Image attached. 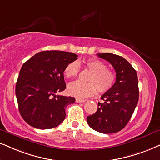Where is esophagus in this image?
<instances>
[{"label":"esophagus","mask_w":160,"mask_h":160,"mask_svg":"<svg viewBox=\"0 0 160 160\" xmlns=\"http://www.w3.org/2000/svg\"><path fill=\"white\" fill-rule=\"evenodd\" d=\"M86 100H82V99H79V98L76 99L77 102H86Z\"/></svg>","instance_id":"esophagus-1"}]
</instances>
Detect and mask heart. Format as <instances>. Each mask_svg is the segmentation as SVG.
I'll list each match as a JSON object with an SVG mask.
<instances>
[{
  "instance_id": "heart-1",
  "label": "heart",
  "mask_w": 160,
  "mask_h": 160,
  "mask_svg": "<svg viewBox=\"0 0 160 160\" xmlns=\"http://www.w3.org/2000/svg\"><path fill=\"white\" fill-rule=\"evenodd\" d=\"M85 66L91 71L87 78L88 82L74 81L68 86V92L72 96L84 98L92 96L98 88L99 92H106L113 86L115 81L114 72L107 68L106 64L98 59H88L84 62ZM80 65L78 61L68 63L63 73L68 79L78 76Z\"/></svg>"
}]
</instances>
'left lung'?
<instances>
[{"label":"left lung","mask_w":160,"mask_h":160,"mask_svg":"<svg viewBox=\"0 0 160 160\" xmlns=\"http://www.w3.org/2000/svg\"><path fill=\"white\" fill-rule=\"evenodd\" d=\"M97 54L112 64L116 81L102 95L104 102H98V111L87 117V122L98 132L112 134L124 128L134 112L139 100L138 78L136 70L122 57L112 53Z\"/></svg>","instance_id":"obj_1"}]
</instances>
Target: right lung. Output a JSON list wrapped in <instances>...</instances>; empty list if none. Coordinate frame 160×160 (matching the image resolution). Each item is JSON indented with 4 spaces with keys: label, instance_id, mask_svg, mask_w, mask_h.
Segmentation results:
<instances>
[{
    "label": "right lung",
    "instance_id": "add662e5",
    "mask_svg": "<svg viewBox=\"0 0 160 160\" xmlns=\"http://www.w3.org/2000/svg\"><path fill=\"white\" fill-rule=\"evenodd\" d=\"M77 59L78 55L72 52L52 50L38 52L24 62L15 94L20 114L28 124L49 129L64 120L65 109L75 99L55 94L65 90L64 68Z\"/></svg>",
    "mask_w": 160,
    "mask_h": 160
}]
</instances>
